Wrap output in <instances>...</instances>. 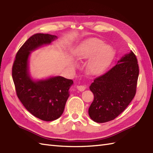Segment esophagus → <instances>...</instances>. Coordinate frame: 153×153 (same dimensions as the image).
Instances as JSON below:
<instances>
[{
  "mask_svg": "<svg viewBox=\"0 0 153 153\" xmlns=\"http://www.w3.org/2000/svg\"><path fill=\"white\" fill-rule=\"evenodd\" d=\"M85 88H86V87H85V85H77L78 90H79L80 91H84L85 89Z\"/></svg>",
  "mask_w": 153,
  "mask_h": 153,
  "instance_id": "1",
  "label": "esophagus"
}]
</instances>
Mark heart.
Wrapping results in <instances>:
<instances>
[{"instance_id":"1","label":"heart","mask_w":153,"mask_h":153,"mask_svg":"<svg viewBox=\"0 0 153 153\" xmlns=\"http://www.w3.org/2000/svg\"><path fill=\"white\" fill-rule=\"evenodd\" d=\"M77 56L80 59H90L87 65L88 71L92 75H99L109 65L114 51L100 39L89 38L82 43Z\"/></svg>"}]
</instances>
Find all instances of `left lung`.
<instances>
[{
    "label": "left lung",
    "mask_w": 153,
    "mask_h": 153,
    "mask_svg": "<svg viewBox=\"0 0 153 153\" xmlns=\"http://www.w3.org/2000/svg\"><path fill=\"white\" fill-rule=\"evenodd\" d=\"M138 75L137 58L130 51L108 71L96 78L89 86L94 95L88 110L91 120L105 123L121 114L134 97Z\"/></svg>",
    "instance_id": "1"
}]
</instances>
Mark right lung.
I'll list each match as a JSON object with an SVG mask.
<instances>
[{
	"instance_id": "1",
	"label": "right lung",
	"mask_w": 153,
	"mask_h": 153,
	"mask_svg": "<svg viewBox=\"0 0 153 153\" xmlns=\"http://www.w3.org/2000/svg\"><path fill=\"white\" fill-rule=\"evenodd\" d=\"M57 39L48 33H36L18 51L12 78L19 99L33 116L45 121L57 120L64 112L73 81L60 76L33 80L30 75L29 56L32 51Z\"/></svg>"
}]
</instances>
